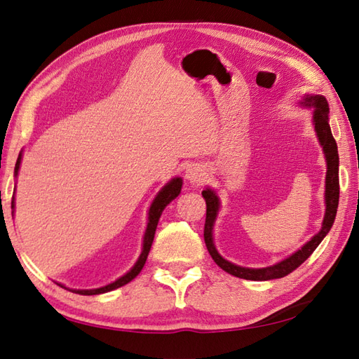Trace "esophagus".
Masks as SVG:
<instances>
[{
	"label": "esophagus",
	"instance_id": "obj_1",
	"mask_svg": "<svg viewBox=\"0 0 359 359\" xmlns=\"http://www.w3.org/2000/svg\"><path fill=\"white\" fill-rule=\"evenodd\" d=\"M186 177H187L189 182L193 184V186H199V184H202L206 180V172L201 165H193L187 170Z\"/></svg>",
	"mask_w": 359,
	"mask_h": 359
}]
</instances>
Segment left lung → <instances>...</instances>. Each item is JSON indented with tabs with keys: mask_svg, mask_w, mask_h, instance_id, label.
I'll return each mask as SVG.
<instances>
[{
	"mask_svg": "<svg viewBox=\"0 0 359 359\" xmlns=\"http://www.w3.org/2000/svg\"><path fill=\"white\" fill-rule=\"evenodd\" d=\"M306 104L314 106V114H313L314 128H316V133L320 140V145L323 148L325 157H327L328 170H327V190H325L327 212H325V219H323L320 232L318 235H314L301 250H298L297 253H293L287 259L281 260V262L273 266L259 268V269L243 268V266L227 262L226 259H223L219 253H217V250L212 244V224L215 220L217 210H219V199H217L214 191H211L210 189L202 191V196L206 202V219H205V227H203V240H205L206 248H208L214 262L222 269H224L226 273H229L235 277L255 280V281H265V280H273V278H281L290 274L292 271H295L301 264L306 262V260L310 257V255L316 250V247L322 243L325 235H327L332 227L335 214H337V206H339L340 182H339V151H337L335 139L332 137L330 123H328L330 107H328L327 99L322 95L307 97Z\"/></svg>",
	"mask_w": 359,
	"mask_h": 359,
	"instance_id": "1",
	"label": "left lung"
}]
</instances>
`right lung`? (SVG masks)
<instances>
[{
    "mask_svg": "<svg viewBox=\"0 0 359 359\" xmlns=\"http://www.w3.org/2000/svg\"><path fill=\"white\" fill-rule=\"evenodd\" d=\"M19 165H20V154L18 157L16 166H15V175H18ZM181 187H182V180L181 178H173L168 184V186L157 194V198L154 199L153 205H151V208H149L148 226H147L145 236H144L142 253H140V257H139V260L136 262V265L132 269H130L126 276H123L121 278H118L116 281H114V283L107 285L104 287L91 289V290H72V292L79 293V295H99V293H104V292L118 289V287L127 285L128 281H132L140 273V271H142V268H144V265L147 262V257H148V253H149L151 244H153V241H154V233H156V229H157V223H158V219H160L163 210L166 208L168 203H170L173 199L178 196L180 191H181ZM12 208H15V201H12ZM61 287H64V286H61Z\"/></svg>",
    "mask_w": 359,
    "mask_h": 359,
    "instance_id": "1",
    "label": "right lung"
}]
</instances>
